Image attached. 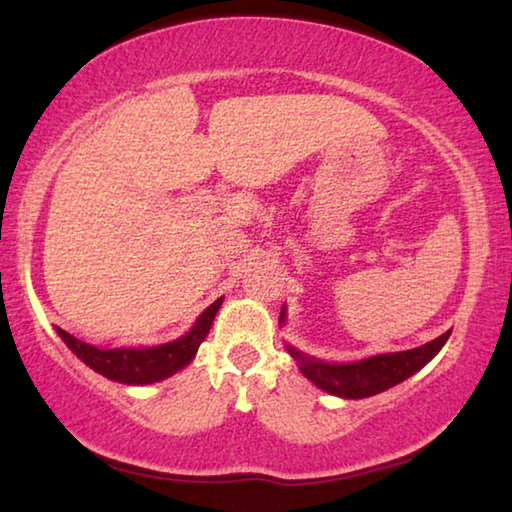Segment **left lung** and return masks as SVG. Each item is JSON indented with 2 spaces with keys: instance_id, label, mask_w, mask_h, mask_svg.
<instances>
[{
  "instance_id": "left-lung-1",
  "label": "left lung",
  "mask_w": 512,
  "mask_h": 512,
  "mask_svg": "<svg viewBox=\"0 0 512 512\" xmlns=\"http://www.w3.org/2000/svg\"><path fill=\"white\" fill-rule=\"evenodd\" d=\"M284 318H287V309L282 307L280 323H284ZM449 334L452 332H445L443 336H438V339L420 345V348L391 354H375V357L354 363L320 361L296 350L293 345H287V350L291 357L298 361L302 375L309 381H314L320 391L345 397V400H361V397L384 393L395 384H400V381L415 375V372L427 366V363L443 350Z\"/></svg>"
}]
</instances>
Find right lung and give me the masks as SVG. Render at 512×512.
Instances as JSON below:
<instances>
[{"mask_svg": "<svg viewBox=\"0 0 512 512\" xmlns=\"http://www.w3.org/2000/svg\"><path fill=\"white\" fill-rule=\"evenodd\" d=\"M223 298L214 300L210 307H207L194 327L189 329L185 336L153 345V348H115V350H101L94 348V345L79 341L76 336L67 334L65 329L56 327L60 339L72 350L76 357H79L85 366L97 370L99 375L108 377L112 381H119V384H153V381H162L171 377L173 372L183 370L189 361L196 357L198 345L205 341V336L210 334V327L214 323L216 311H219Z\"/></svg>", "mask_w": 512, "mask_h": 512, "instance_id": "1", "label": "right lung"}]
</instances>
